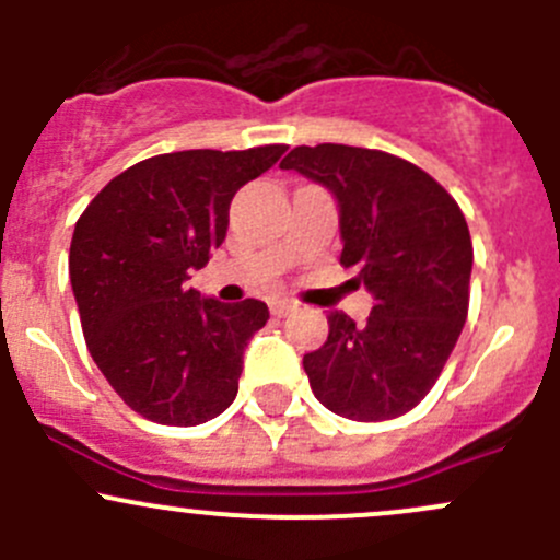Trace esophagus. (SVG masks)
I'll return each instance as SVG.
<instances>
[{"label": "esophagus", "instance_id": "obj_1", "mask_svg": "<svg viewBox=\"0 0 560 560\" xmlns=\"http://www.w3.org/2000/svg\"><path fill=\"white\" fill-rule=\"evenodd\" d=\"M298 303L292 301H270V314L273 316H287L290 312H295Z\"/></svg>", "mask_w": 560, "mask_h": 560}]
</instances>
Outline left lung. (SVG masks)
Segmentation results:
<instances>
[{
    "instance_id": "8db88e82",
    "label": "left lung",
    "mask_w": 560,
    "mask_h": 560,
    "mask_svg": "<svg viewBox=\"0 0 560 560\" xmlns=\"http://www.w3.org/2000/svg\"><path fill=\"white\" fill-rule=\"evenodd\" d=\"M338 206L341 265L374 295L365 325L327 314V341L303 354L316 400L358 422L415 409L436 385L468 314L474 248L442 184L400 156L358 145H298L281 160Z\"/></svg>"
}]
</instances>
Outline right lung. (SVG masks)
I'll return each instance as SVG.
<instances>
[{
    "label": "right lung",
    "mask_w": 560,
    "mask_h": 560,
    "mask_svg": "<svg viewBox=\"0 0 560 560\" xmlns=\"http://www.w3.org/2000/svg\"><path fill=\"white\" fill-rule=\"evenodd\" d=\"M287 145L175 151L138 162L81 213L70 281L94 363L118 398L160 425H200L238 395L248 338L268 306L200 298L186 281L222 246L241 186Z\"/></svg>",
    "instance_id": "obj_1"
}]
</instances>
